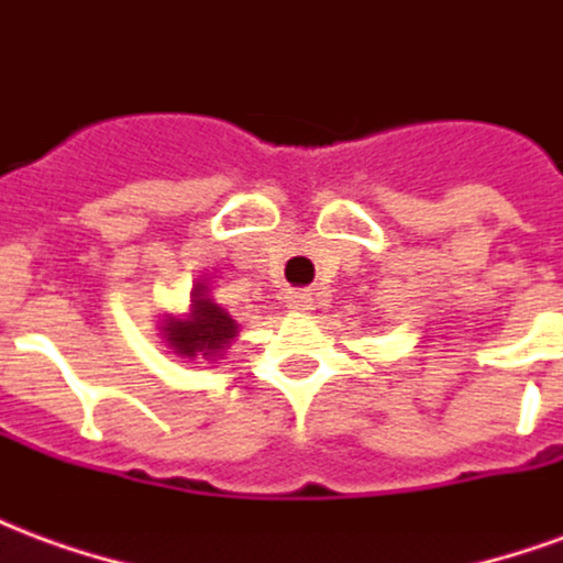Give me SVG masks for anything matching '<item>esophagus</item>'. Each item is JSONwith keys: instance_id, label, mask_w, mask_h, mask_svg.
<instances>
[{"instance_id": "1", "label": "esophagus", "mask_w": 563, "mask_h": 563, "mask_svg": "<svg viewBox=\"0 0 563 563\" xmlns=\"http://www.w3.org/2000/svg\"><path fill=\"white\" fill-rule=\"evenodd\" d=\"M289 310H295V313H307V310H313V292L301 289V292L289 295Z\"/></svg>"}]
</instances>
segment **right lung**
<instances>
[{"instance_id": "add662e5", "label": "right lung", "mask_w": 563, "mask_h": 563, "mask_svg": "<svg viewBox=\"0 0 563 563\" xmlns=\"http://www.w3.org/2000/svg\"><path fill=\"white\" fill-rule=\"evenodd\" d=\"M165 341L177 355H189V358H213L217 353H222L232 338L238 334V322H234L220 305H213L208 295H205V286H198L192 292V307H189V317L186 319H165Z\"/></svg>"}]
</instances>
